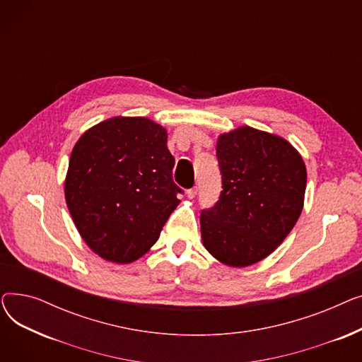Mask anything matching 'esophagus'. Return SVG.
<instances>
[{
    "mask_svg": "<svg viewBox=\"0 0 362 362\" xmlns=\"http://www.w3.org/2000/svg\"><path fill=\"white\" fill-rule=\"evenodd\" d=\"M186 194H187V198H191V199H194V198L197 197V194H198V187H197V186L191 187V189H189V191H187Z\"/></svg>",
    "mask_w": 362,
    "mask_h": 362,
    "instance_id": "1",
    "label": "esophagus"
}]
</instances>
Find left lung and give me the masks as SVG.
<instances>
[{"instance_id": "1", "label": "left lung", "mask_w": 362, "mask_h": 362, "mask_svg": "<svg viewBox=\"0 0 362 362\" xmlns=\"http://www.w3.org/2000/svg\"><path fill=\"white\" fill-rule=\"evenodd\" d=\"M216 151L223 191L201 211L202 242L218 261L246 267L270 255L293 229L305 164L288 141L250 126L221 135Z\"/></svg>"}]
</instances>
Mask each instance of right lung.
Listing matches in <instances>:
<instances>
[{
  "label": "right lung",
  "mask_w": 362,
  "mask_h": 362,
  "mask_svg": "<svg viewBox=\"0 0 362 362\" xmlns=\"http://www.w3.org/2000/svg\"><path fill=\"white\" fill-rule=\"evenodd\" d=\"M167 132L145 117H114L76 142L64 185L71 218L101 258L127 264L154 245L182 189Z\"/></svg>",
  "instance_id": "right-lung-1"
}]
</instances>
